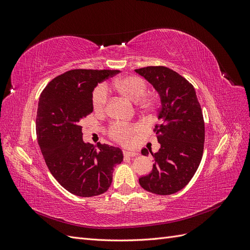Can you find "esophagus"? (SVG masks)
<instances>
[{
  "mask_svg": "<svg viewBox=\"0 0 250 250\" xmlns=\"http://www.w3.org/2000/svg\"><path fill=\"white\" fill-rule=\"evenodd\" d=\"M124 155L125 156H137L139 155L138 152H135V151H124Z\"/></svg>",
  "mask_w": 250,
  "mask_h": 250,
  "instance_id": "obj_1",
  "label": "esophagus"
}]
</instances>
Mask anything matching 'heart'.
Wrapping results in <instances>:
<instances>
[{"instance_id":"heart-1","label":"heart","mask_w":250,"mask_h":250,"mask_svg":"<svg viewBox=\"0 0 250 250\" xmlns=\"http://www.w3.org/2000/svg\"><path fill=\"white\" fill-rule=\"evenodd\" d=\"M108 89H115L120 95L126 97L133 102H140L146 95L147 84L142 78L137 76H125L113 80L107 85ZM104 85H99L93 94V107L97 113H104L107 108L108 92ZM143 108L153 109L155 104L152 100L146 99L141 102ZM143 132V127L140 124L123 125L115 123L108 128L110 137L124 145H130L139 138Z\"/></svg>"}]
</instances>
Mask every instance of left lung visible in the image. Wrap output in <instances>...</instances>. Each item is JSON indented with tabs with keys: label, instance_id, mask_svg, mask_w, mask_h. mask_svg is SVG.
<instances>
[{
	"label": "left lung",
	"instance_id": "left-lung-1",
	"mask_svg": "<svg viewBox=\"0 0 250 250\" xmlns=\"http://www.w3.org/2000/svg\"><path fill=\"white\" fill-rule=\"evenodd\" d=\"M153 85L161 97L160 123L154 133L161 148L152 153L154 165L139 179L146 191L171 195L184 188L197 171L203 153L204 121L194 86L181 75L166 66L135 70ZM149 151L142 149L143 155Z\"/></svg>",
	"mask_w": 250,
	"mask_h": 250
}]
</instances>
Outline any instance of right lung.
<instances>
[{"label": "right lung", "mask_w": 250, "mask_h": 250, "mask_svg": "<svg viewBox=\"0 0 250 250\" xmlns=\"http://www.w3.org/2000/svg\"><path fill=\"white\" fill-rule=\"evenodd\" d=\"M118 70H71L51 80L41 94L36 135L51 174L70 193L93 197L108 190L122 150L82 140L81 120L93 112L98 83Z\"/></svg>", "instance_id": "1"}]
</instances>
